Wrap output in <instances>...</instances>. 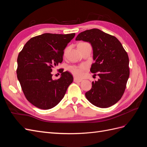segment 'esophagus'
Wrapping results in <instances>:
<instances>
[{"mask_svg":"<svg viewBox=\"0 0 147 147\" xmlns=\"http://www.w3.org/2000/svg\"><path fill=\"white\" fill-rule=\"evenodd\" d=\"M74 82H75V83H79V82H81L82 80H80V79H78L77 78H74Z\"/></svg>","mask_w":147,"mask_h":147,"instance_id":"obj_1","label":"esophagus"}]
</instances>
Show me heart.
I'll return each mask as SVG.
<instances>
[{
  "label": "heart",
  "mask_w": 147,
  "mask_h": 147,
  "mask_svg": "<svg viewBox=\"0 0 147 147\" xmlns=\"http://www.w3.org/2000/svg\"><path fill=\"white\" fill-rule=\"evenodd\" d=\"M86 69V67L84 65L80 66H72L70 67V72L78 78H80L83 76V72Z\"/></svg>",
  "instance_id": "obj_1"
}]
</instances>
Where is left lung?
I'll return each mask as SVG.
<instances>
[{
  "label": "left lung",
  "instance_id": "left-lung-1",
  "mask_svg": "<svg viewBox=\"0 0 147 147\" xmlns=\"http://www.w3.org/2000/svg\"><path fill=\"white\" fill-rule=\"evenodd\" d=\"M75 40L91 45L94 63L90 71L100 78L92 82L86 99L100 108L112 106L121 98L129 77L127 53L116 37L98 29L83 31Z\"/></svg>",
  "mask_w": 147,
  "mask_h": 147
}]
</instances>
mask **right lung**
I'll return each instance as SVG.
<instances>
[{
  "instance_id": "1",
  "label": "right lung",
  "mask_w": 147,
  "mask_h": 147,
  "mask_svg": "<svg viewBox=\"0 0 147 147\" xmlns=\"http://www.w3.org/2000/svg\"><path fill=\"white\" fill-rule=\"evenodd\" d=\"M75 34L45 33L31 38L18 56L17 77L27 100L37 108L50 109L63 99L73 82L70 72L53 80L52 69L63 60L64 50Z\"/></svg>"
}]
</instances>
